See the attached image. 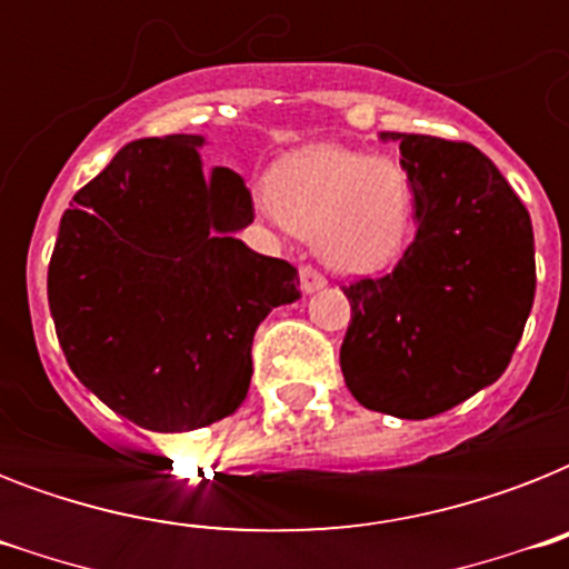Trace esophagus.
I'll return each instance as SVG.
<instances>
[{
	"label": "esophagus",
	"instance_id": "obj_1",
	"mask_svg": "<svg viewBox=\"0 0 569 569\" xmlns=\"http://www.w3.org/2000/svg\"><path fill=\"white\" fill-rule=\"evenodd\" d=\"M328 286V280H325V274H321L319 268L312 266H301V289L307 295L319 292V289H325Z\"/></svg>",
	"mask_w": 569,
	"mask_h": 569
}]
</instances>
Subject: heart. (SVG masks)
I'll return each mask as SVG.
<instances>
[{"instance_id": "b5f03b06", "label": "heart", "mask_w": 569, "mask_h": 569, "mask_svg": "<svg viewBox=\"0 0 569 569\" xmlns=\"http://www.w3.org/2000/svg\"><path fill=\"white\" fill-rule=\"evenodd\" d=\"M266 214L301 239L337 271L369 274L405 250L413 221V186L392 159L337 144L307 147L271 177Z\"/></svg>"}]
</instances>
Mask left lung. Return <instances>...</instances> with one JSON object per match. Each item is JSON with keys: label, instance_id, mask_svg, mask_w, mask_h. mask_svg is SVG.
I'll list each match as a JSON object with an SVG mask.
<instances>
[{"label": "left lung", "instance_id": "8db88e82", "mask_svg": "<svg viewBox=\"0 0 569 569\" xmlns=\"http://www.w3.org/2000/svg\"><path fill=\"white\" fill-rule=\"evenodd\" d=\"M398 141L416 239L383 277L342 286L351 321L339 366L351 396L398 419L451 410L508 369L535 303L529 209L467 141Z\"/></svg>", "mask_w": 569, "mask_h": 569}]
</instances>
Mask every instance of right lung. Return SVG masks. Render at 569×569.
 <instances>
[{"label":"right lung","mask_w":569,"mask_h":569,"mask_svg":"<svg viewBox=\"0 0 569 569\" xmlns=\"http://www.w3.org/2000/svg\"><path fill=\"white\" fill-rule=\"evenodd\" d=\"M200 136L138 138L61 214L49 312L73 375L147 431H194L236 413L259 321L301 298L298 271L236 232L253 197L230 168L203 171Z\"/></svg>","instance_id":"right-lung-1"}]
</instances>
